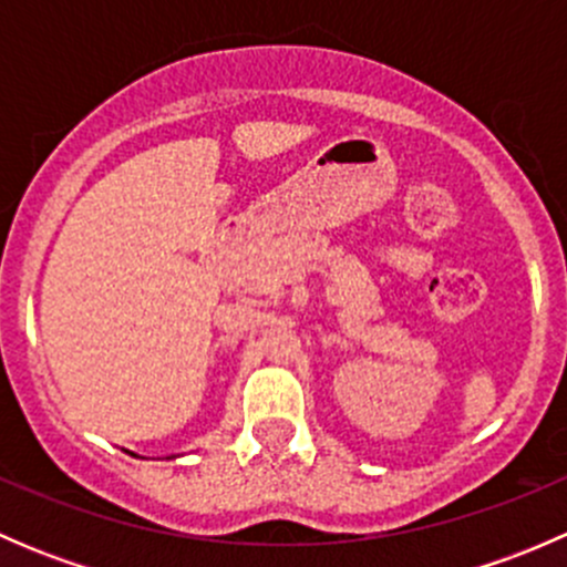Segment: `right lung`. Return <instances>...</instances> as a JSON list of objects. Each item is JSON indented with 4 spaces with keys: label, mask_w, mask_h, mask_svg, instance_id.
Returning a JSON list of instances; mask_svg holds the SVG:
<instances>
[{
    "label": "right lung",
    "mask_w": 567,
    "mask_h": 567,
    "mask_svg": "<svg viewBox=\"0 0 567 567\" xmlns=\"http://www.w3.org/2000/svg\"><path fill=\"white\" fill-rule=\"evenodd\" d=\"M131 455H134V453H131Z\"/></svg>",
    "instance_id": "obj_1"
}]
</instances>
